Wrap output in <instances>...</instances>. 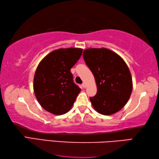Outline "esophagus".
<instances>
[{
	"mask_svg": "<svg viewBox=\"0 0 159 159\" xmlns=\"http://www.w3.org/2000/svg\"><path fill=\"white\" fill-rule=\"evenodd\" d=\"M82 87H84V88H85L86 87H87V85H86V83H85V82H83V83H82Z\"/></svg>",
	"mask_w": 159,
	"mask_h": 159,
	"instance_id": "esophagus-1",
	"label": "esophagus"
}]
</instances>
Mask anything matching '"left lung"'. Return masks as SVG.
<instances>
[{
	"label": "left lung",
	"mask_w": 159,
	"mask_h": 159,
	"mask_svg": "<svg viewBox=\"0 0 159 159\" xmlns=\"http://www.w3.org/2000/svg\"><path fill=\"white\" fill-rule=\"evenodd\" d=\"M83 58L97 86V93L89 98L93 107L105 116L119 111L128 101L132 90L131 74L125 62L104 48L86 49Z\"/></svg>",
	"instance_id": "obj_1"
}]
</instances>
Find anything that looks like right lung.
I'll return each instance as SVG.
<instances>
[{"label":"right lung","instance_id":"right-lung-1","mask_svg":"<svg viewBox=\"0 0 159 159\" xmlns=\"http://www.w3.org/2000/svg\"><path fill=\"white\" fill-rule=\"evenodd\" d=\"M82 49L60 48L40 62L34 77L36 98L43 109L62 115L73 105L81 89L73 81L70 69L82 56Z\"/></svg>","mask_w":159,"mask_h":159}]
</instances>
